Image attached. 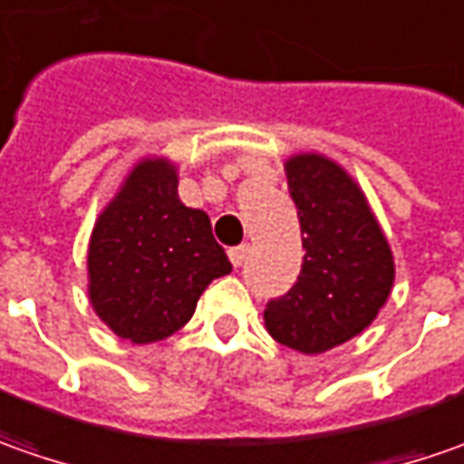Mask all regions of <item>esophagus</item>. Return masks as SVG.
<instances>
[{
    "label": "esophagus",
    "mask_w": 464,
    "mask_h": 464,
    "mask_svg": "<svg viewBox=\"0 0 464 464\" xmlns=\"http://www.w3.org/2000/svg\"><path fill=\"white\" fill-rule=\"evenodd\" d=\"M248 256V244H241V246H236L228 251V259H231L233 266H241V264L246 262Z\"/></svg>",
    "instance_id": "obj_1"
}]
</instances>
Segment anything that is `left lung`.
Listing matches in <instances>:
<instances>
[{"instance_id": "8db88e82", "label": "left lung", "mask_w": 464, "mask_h": 464, "mask_svg": "<svg viewBox=\"0 0 464 464\" xmlns=\"http://www.w3.org/2000/svg\"><path fill=\"white\" fill-rule=\"evenodd\" d=\"M303 236L293 290L266 303L264 326L282 346L324 354L360 336L388 303L395 282L388 236L360 182L318 151L285 159Z\"/></svg>"}]
</instances>
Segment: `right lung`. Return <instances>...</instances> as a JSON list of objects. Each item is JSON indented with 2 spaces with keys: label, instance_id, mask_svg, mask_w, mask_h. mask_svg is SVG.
<instances>
[{
  "label": "right lung",
  "instance_id": "1",
  "mask_svg": "<svg viewBox=\"0 0 464 464\" xmlns=\"http://www.w3.org/2000/svg\"><path fill=\"white\" fill-rule=\"evenodd\" d=\"M179 167L143 156L94 220L87 295L115 336L153 343L192 318L205 287L231 272L205 210L179 200Z\"/></svg>",
  "mask_w": 464,
  "mask_h": 464
}]
</instances>
